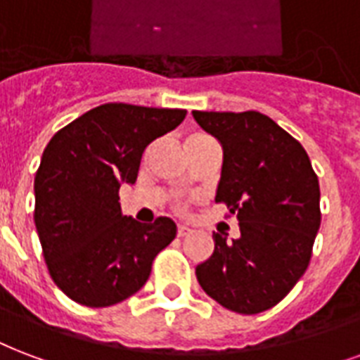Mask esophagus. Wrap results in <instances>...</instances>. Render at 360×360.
Returning <instances> with one entry per match:
<instances>
[{"label": "esophagus", "instance_id": "34e87169", "mask_svg": "<svg viewBox=\"0 0 360 360\" xmlns=\"http://www.w3.org/2000/svg\"><path fill=\"white\" fill-rule=\"evenodd\" d=\"M191 229L188 228V226H178V229H176V233H178V237H186V235L190 233Z\"/></svg>", "mask_w": 360, "mask_h": 360}]
</instances>
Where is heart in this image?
<instances>
[{
	"label": "heart",
	"instance_id": "obj_1",
	"mask_svg": "<svg viewBox=\"0 0 360 360\" xmlns=\"http://www.w3.org/2000/svg\"><path fill=\"white\" fill-rule=\"evenodd\" d=\"M201 139H207V136H205V134H195V136H191L190 140H201ZM190 140H188V142H190ZM174 209H176L178 212H186V210H188V205L182 201H178L176 205H174Z\"/></svg>",
	"mask_w": 360,
	"mask_h": 360
}]
</instances>
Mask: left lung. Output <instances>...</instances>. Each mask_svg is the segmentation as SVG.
I'll list each match as a JSON object with an SVG mask.
<instances>
[{
    "label": "left lung",
    "instance_id": "8db88e82",
    "mask_svg": "<svg viewBox=\"0 0 360 360\" xmlns=\"http://www.w3.org/2000/svg\"><path fill=\"white\" fill-rule=\"evenodd\" d=\"M224 148L216 202L237 216L241 237L214 233L195 267L199 285L226 309L254 315L290 292L311 260L321 190L298 140L260 112H193Z\"/></svg>",
    "mask_w": 360,
    "mask_h": 360
}]
</instances>
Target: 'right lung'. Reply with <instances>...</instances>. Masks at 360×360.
<instances>
[{
  "instance_id": "add662e5",
  "label": "right lung",
  "mask_w": 360,
  "mask_h": 360,
  "mask_svg": "<svg viewBox=\"0 0 360 360\" xmlns=\"http://www.w3.org/2000/svg\"><path fill=\"white\" fill-rule=\"evenodd\" d=\"M186 113L110 102L51 139L34 180V221L49 275L68 298L87 307L123 302L146 285L155 256L176 237L167 216L140 224L121 214L119 188L136 182L146 148Z\"/></svg>"
}]
</instances>
